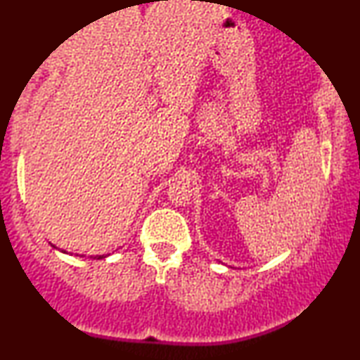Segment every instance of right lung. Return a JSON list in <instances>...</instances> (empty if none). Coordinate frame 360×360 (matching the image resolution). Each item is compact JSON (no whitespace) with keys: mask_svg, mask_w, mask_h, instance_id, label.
Returning a JSON list of instances; mask_svg holds the SVG:
<instances>
[{"mask_svg":"<svg viewBox=\"0 0 360 360\" xmlns=\"http://www.w3.org/2000/svg\"><path fill=\"white\" fill-rule=\"evenodd\" d=\"M98 259H103V255H98Z\"/></svg>","mask_w":360,"mask_h":360,"instance_id":"obj_1","label":"right lung"}]
</instances>
